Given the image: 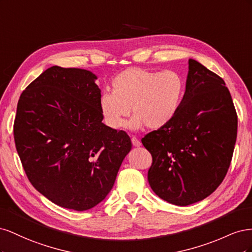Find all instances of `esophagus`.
<instances>
[{"instance_id": "1", "label": "esophagus", "mask_w": 252, "mask_h": 252, "mask_svg": "<svg viewBox=\"0 0 252 252\" xmlns=\"http://www.w3.org/2000/svg\"><path fill=\"white\" fill-rule=\"evenodd\" d=\"M131 143H132V145L134 147H139V146H141V142L135 138V136H132L131 138Z\"/></svg>"}]
</instances>
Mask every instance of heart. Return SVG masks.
Segmentation results:
<instances>
[{
	"instance_id": "obj_1",
	"label": "heart",
	"mask_w": 252,
	"mask_h": 252,
	"mask_svg": "<svg viewBox=\"0 0 252 252\" xmlns=\"http://www.w3.org/2000/svg\"><path fill=\"white\" fill-rule=\"evenodd\" d=\"M111 86L112 91L101 94L100 109L113 129L125 126L131 108L134 117L129 127L133 130L145 125L150 129L165 127L178 114L185 93V83L179 72L139 67L120 72Z\"/></svg>"
}]
</instances>
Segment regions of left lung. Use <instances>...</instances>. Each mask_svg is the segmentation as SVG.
I'll use <instances>...</instances> for the list:
<instances>
[{"instance_id":"1","label":"left lung","mask_w":252,"mask_h":252,"mask_svg":"<svg viewBox=\"0 0 252 252\" xmlns=\"http://www.w3.org/2000/svg\"><path fill=\"white\" fill-rule=\"evenodd\" d=\"M178 114L142 139L152 157L151 189L178 206L202 201L220 186L238 132V116L224 80L195 60L189 59Z\"/></svg>"}]
</instances>
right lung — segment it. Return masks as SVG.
I'll list each match as a JSON object with an SVG mask.
<instances>
[{"mask_svg":"<svg viewBox=\"0 0 252 252\" xmlns=\"http://www.w3.org/2000/svg\"><path fill=\"white\" fill-rule=\"evenodd\" d=\"M96 75L52 66L23 91L13 135L28 180L49 201L88 210L110 192L131 149L123 130L103 123Z\"/></svg>","mask_w":252,"mask_h":252,"instance_id":"add662e5","label":"right lung"}]
</instances>
